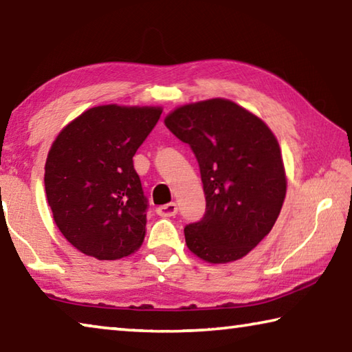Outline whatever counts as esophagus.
<instances>
[{
	"mask_svg": "<svg viewBox=\"0 0 352 352\" xmlns=\"http://www.w3.org/2000/svg\"><path fill=\"white\" fill-rule=\"evenodd\" d=\"M178 211V208L175 204H168V205H162L157 208V214L160 217H174Z\"/></svg>",
	"mask_w": 352,
	"mask_h": 352,
	"instance_id": "esophagus-1",
	"label": "esophagus"
}]
</instances>
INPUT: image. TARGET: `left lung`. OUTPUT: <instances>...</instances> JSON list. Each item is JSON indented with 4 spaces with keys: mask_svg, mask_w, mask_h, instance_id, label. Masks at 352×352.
Instances as JSON below:
<instances>
[{
    "mask_svg": "<svg viewBox=\"0 0 352 352\" xmlns=\"http://www.w3.org/2000/svg\"><path fill=\"white\" fill-rule=\"evenodd\" d=\"M166 127L199 162L206 211L184 226L188 248L211 264L241 259L270 233L285 197V172L272 130L228 99L183 105Z\"/></svg>",
    "mask_w": 352,
    "mask_h": 352,
    "instance_id": "left-lung-1",
    "label": "left lung"
}]
</instances>
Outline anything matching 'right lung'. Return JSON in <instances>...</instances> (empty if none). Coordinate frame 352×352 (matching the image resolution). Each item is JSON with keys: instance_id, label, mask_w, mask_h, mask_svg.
<instances>
[{"instance_id": "right-lung-1", "label": "right lung", "mask_w": 352, "mask_h": 352, "mask_svg": "<svg viewBox=\"0 0 352 352\" xmlns=\"http://www.w3.org/2000/svg\"><path fill=\"white\" fill-rule=\"evenodd\" d=\"M162 111L160 107H93L52 142L45 166L47 204L60 233L83 254L121 259L144 241L148 204L133 155Z\"/></svg>"}]
</instances>
